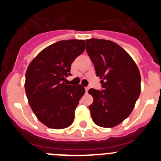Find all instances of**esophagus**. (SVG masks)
Returning <instances> with one entry per match:
<instances>
[{
	"instance_id": "esophagus-1",
	"label": "esophagus",
	"mask_w": 161,
	"mask_h": 161,
	"mask_svg": "<svg viewBox=\"0 0 161 161\" xmlns=\"http://www.w3.org/2000/svg\"><path fill=\"white\" fill-rule=\"evenodd\" d=\"M85 92H86V93H88V91H89V87H85Z\"/></svg>"
}]
</instances>
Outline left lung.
Listing matches in <instances>:
<instances>
[{
    "instance_id": "1",
    "label": "left lung",
    "mask_w": 161,
    "mask_h": 161,
    "mask_svg": "<svg viewBox=\"0 0 161 161\" xmlns=\"http://www.w3.org/2000/svg\"><path fill=\"white\" fill-rule=\"evenodd\" d=\"M86 52L102 79V89H90L93 102L89 106L93 123L113 127L128 117L140 94L141 76L129 54L109 40H85Z\"/></svg>"
}]
</instances>
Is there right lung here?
I'll use <instances>...</instances> for the list:
<instances>
[{
    "mask_svg": "<svg viewBox=\"0 0 161 161\" xmlns=\"http://www.w3.org/2000/svg\"><path fill=\"white\" fill-rule=\"evenodd\" d=\"M85 40L69 39L52 44L30 64L25 89L30 106L49 128H66L74 121L75 109L85 94L81 85H66L72 63L85 51Z\"/></svg>",
    "mask_w": 161,
    "mask_h": 161,
    "instance_id": "right-lung-1",
    "label": "right lung"
}]
</instances>
